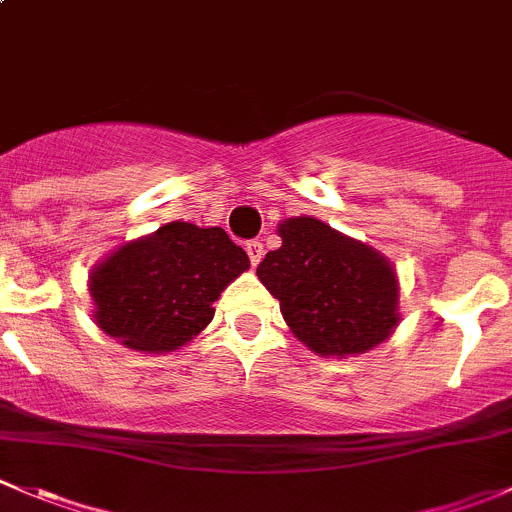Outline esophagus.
I'll return each instance as SVG.
<instances>
[{"label": "esophagus", "mask_w": 512, "mask_h": 512, "mask_svg": "<svg viewBox=\"0 0 512 512\" xmlns=\"http://www.w3.org/2000/svg\"><path fill=\"white\" fill-rule=\"evenodd\" d=\"M245 250H247V255H250V262L252 265H260V260H262V255H265V247H262V242L260 240H250L245 245Z\"/></svg>", "instance_id": "1"}]
</instances>
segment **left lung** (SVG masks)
I'll return each mask as SVG.
<instances>
[{
	"instance_id": "8db88e82",
	"label": "left lung",
	"mask_w": 512,
	"mask_h": 512,
	"mask_svg": "<svg viewBox=\"0 0 512 512\" xmlns=\"http://www.w3.org/2000/svg\"><path fill=\"white\" fill-rule=\"evenodd\" d=\"M280 237L257 277L280 299L299 342L322 356H347L389 337L399 322V282L379 252L314 218L287 220Z\"/></svg>"
}]
</instances>
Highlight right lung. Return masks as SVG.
Instances as JSON below:
<instances>
[{
  "label": "right lung",
  "instance_id": "obj_1",
  "mask_svg": "<svg viewBox=\"0 0 512 512\" xmlns=\"http://www.w3.org/2000/svg\"><path fill=\"white\" fill-rule=\"evenodd\" d=\"M247 267L223 227L168 223L96 267V324L128 349L173 352L208 327L213 302Z\"/></svg>",
  "mask_w": 512,
  "mask_h": 512
}]
</instances>
